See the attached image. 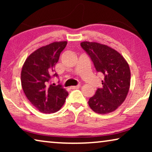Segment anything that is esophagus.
<instances>
[{"label":"esophagus","mask_w":152,"mask_h":152,"mask_svg":"<svg viewBox=\"0 0 152 152\" xmlns=\"http://www.w3.org/2000/svg\"><path fill=\"white\" fill-rule=\"evenodd\" d=\"M80 87V85H77V86H70V89H77Z\"/></svg>","instance_id":"obj_1"}]
</instances>
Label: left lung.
<instances>
[{"instance_id":"left-lung-1","label":"left lung","mask_w":152,"mask_h":152,"mask_svg":"<svg viewBox=\"0 0 152 152\" xmlns=\"http://www.w3.org/2000/svg\"><path fill=\"white\" fill-rule=\"evenodd\" d=\"M80 45L90 56L97 71L104 76L102 88H97L89 99V107L99 114L111 113L123 103L129 90L131 72L127 61L107 45L89 41Z\"/></svg>"}]
</instances>
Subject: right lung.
I'll use <instances>...</instances> for the list:
<instances>
[{"mask_svg": "<svg viewBox=\"0 0 152 152\" xmlns=\"http://www.w3.org/2000/svg\"><path fill=\"white\" fill-rule=\"evenodd\" d=\"M67 41H57L39 48L28 56L20 73L25 95L37 110L43 113H55L65 102L68 93L61 85L49 84L54 67Z\"/></svg>", "mask_w": 152, "mask_h": 152, "instance_id": "right-lung-1", "label": "right lung"}]
</instances>
